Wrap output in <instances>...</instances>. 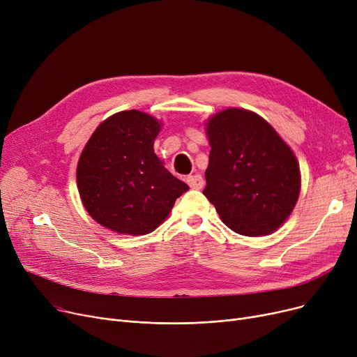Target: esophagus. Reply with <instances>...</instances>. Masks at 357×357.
I'll list each match as a JSON object with an SVG mask.
<instances>
[{
  "label": "esophagus",
  "mask_w": 357,
  "mask_h": 357,
  "mask_svg": "<svg viewBox=\"0 0 357 357\" xmlns=\"http://www.w3.org/2000/svg\"><path fill=\"white\" fill-rule=\"evenodd\" d=\"M186 182H188V185L194 190H202L204 186V179L201 175H191L186 178Z\"/></svg>",
  "instance_id": "obj_1"
}]
</instances>
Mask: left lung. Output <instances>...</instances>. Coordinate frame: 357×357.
I'll return each mask as SVG.
<instances>
[{
	"instance_id": "obj_1",
	"label": "left lung",
	"mask_w": 357,
	"mask_h": 357,
	"mask_svg": "<svg viewBox=\"0 0 357 357\" xmlns=\"http://www.w3.org/2000/svg\"><path fill=\"white\" fill-rule=\"evenodd\" d=\"M211 146L204 195L233 231H276L295 208L301 172L292 149L259 114L226 108L205 121Z\"/></svg>"
}]
</instances>
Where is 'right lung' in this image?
<instances>
[{
	"mask_svg": "<svg viewBox=\"0 0 357 357\" xmlns=\"http://www.w3.org/2000/svg\"><path fill=\"white\" fill-rule=\"evenodd\" d=\"M162 121L139 109L104 120L86 142L77 183L88 214L119 234L152 233L190 190L155 153Z\"/></svg>",
	"mask_w": 357,
	"mask_h": 357,
	"instance_id": "obj_1",
	"label": "right lung"
}]
</instances>
